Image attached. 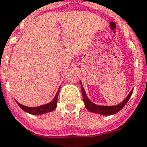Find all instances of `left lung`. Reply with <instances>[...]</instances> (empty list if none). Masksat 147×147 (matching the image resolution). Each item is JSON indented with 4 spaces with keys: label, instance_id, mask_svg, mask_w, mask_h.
Wrapping results in <instances>:
<instances>
[{
    "label": "left lung",
    "instance_id": "obj_1",
    "mask_svg": "<svg viewBox=\"0 0 147 147\" xmlns=\"http://www.w3.org/2000/svg\"><path fill=\"white\" fill-rule=\"evenodd\" d=\"M80 84L81 91H82V99H83L85 106H86L87 110H89V111L92 113H97V114L104 115V116H110V115L115 114L116 113H118L119 111H120V110L124 107L125 105L127 104L128 100H129L130 97L131 96L132 92H133V89H132L130 92V93L128 94V96L126 97L125 99L122 102L117 104L116 106H101V105H98V104H94V103L92 102V101L88 99V97H87L86 95V91H85L84 88L82 86L81 81Z\"/></svg>",
    "mask_w": 147,
    "mask_h": 147
}]
</instances>
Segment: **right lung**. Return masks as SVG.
Here are the masks:
<instances>
[{
	"mask_svg": "<svg viewBox=\"0 0 147 147\" xmlns=\"http://www.w3.org/2000/svg\"><path fill=\"white\" fill-rule=\"evenodd\" d=\"M60 88L61 87L59 88V90H58V92H57V93L55 94V95L54 98H53L52 101L47 103V104H43V105H41V106L34 107H26L25 106V105H22V104H19V102H17V100H16V101L17 104L21 107L22 110H24L25 112L28 113L32 115L44 114V113H47L52 112L53 110H54L56 108L57 101H58V96H59Z\"/></svg>",
	"mask_w": 147,
	"mask_h": 147,
	"instance_id": "1",
	"label": "right lung"
}]
</instances>
